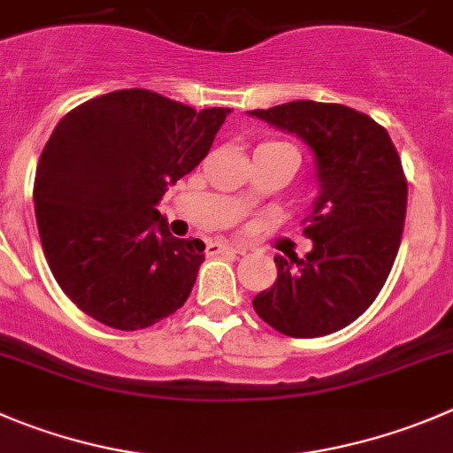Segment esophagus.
<instances>
[{
  "instance_id": "1",
  "label": "esophagus",
  "mask_w": 453,
  "mask_h": 453,
  "mask_svg": "<svg viewBox=\"0 0 453 453\" xmlns=\"http://www.w3.org/2000/svg\"><path fill=\"white\" fill-rule=\"evenodd\" d=\"M209 253L211 256H213V253H240V249L231 247V244H226V242H211Z\"/></svg>"
}]
</instances>
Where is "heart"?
I'll return each instance as SVG.
<instances>
[{"label":"heart","mask_w":453,"mask_h":453,"mask_svg":"<svg viewBox=\"0 0 453 453\" xmlns=\"http://www.w3.org/2000/svg\"><path fill=\"white\" fill-rule=\"evenodd\" d=\"M269 144H280V142H269Z\"/></svg>","instance_id":"heart-1"}]
</instances>
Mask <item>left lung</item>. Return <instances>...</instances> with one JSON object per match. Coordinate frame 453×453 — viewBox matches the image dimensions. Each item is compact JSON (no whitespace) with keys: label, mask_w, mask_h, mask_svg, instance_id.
<instances>
[{"label":"left lung","mask_w":453,"mask_h":453,"mask_svg":"<svg viewBox=\"0 0 453 453\" xmlns=\"http://www.w3.org/2000/svg\"><path fill=\"white\" fill-rule=\"evenodd\" d=\"M249 115L300 137L320 187L304 219L313 249L275 256L278 278L253 309L291 338L329 335L367 311L398 256L407 213L398 150L380 124L342 104L300 100Z\"/></svg>","instance_id":"left-lung-1"}]
</instances>
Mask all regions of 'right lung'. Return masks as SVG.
Wrapping results in <instances>:
<instances>
[{
	"label": "right lung",
	"mask_w": 453,
	"mask_h": 453,
	"mask_svg": "<svg viewBox=\"0 0 453 453\" xmlns=\"http://www.w3.org/2000/svg\"><path fill=\"white\" fill-rule=\"evenodd\" d=\"M229 113L124 88L59 119L33 202L46 262L81 311L137 331L187 303L204 242L173 238L155 206L206 157Z\"/></svg>",
	"instance_id": "add662e5"
}]
</instances>
